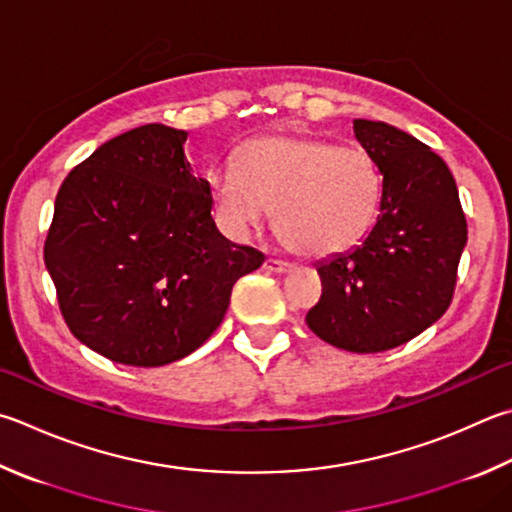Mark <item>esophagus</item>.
Segmentation results:
<instances>
[{"instance_id": "obj_1", "label": "esophagus", "mask_w": 512, "mask_h": 512, "mask_svg": "<svg viewBox=\"0 0 512 512\" xmlns=\"http://www.w3.org/2000/svg\"><path fill=\"white\" fill-rule=\"evenodd\" d=\"M264 268H266V271H271V273H288V271H293V264L284 262V259L268 257L264 262Z\"/></svg>"}]
</instances>
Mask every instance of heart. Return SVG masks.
<instances>
[{
  "label": "heart",
  "mask_w": 512,
  "mask_h": 512,
  "mask_svg": "<svg viewBox=\"0 0 512 512\" xmlns=\"http://www.w3.org/2000/svg\"><path fill=\"white\" fill-rule=\"evenodd\" d=\"M212 201L235 235L259 226L273 208V226L304 255H333L356 246L378 215L383 179L358 147L322 138L264 136L246 143L237 167L210 176Z\"/></svg>",
  "instance_id": "obj_1"
}]
</instances>
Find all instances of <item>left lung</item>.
I'll list each match as a JSON object with an SVG mask.
<instances>
[{
  "mask_svg": "<svg viewBox=\"0 0 512 512\" xmlns=\"http://www.w3.org/2000/svg\"><path fill=\"white\" fill-rule=\"evenodd\" d=\"M353 134L383 174L380 210L360 246L318 266L322 295L306 324L333 347L378 353L448 311L468 224L452 172L425 143L362 118Z\"/></svg>",
  "mask_w": 512,
  "mask_h": 512,
  "instance_id": "8db88e82",
  "label": "left lung"
}]
</instances>
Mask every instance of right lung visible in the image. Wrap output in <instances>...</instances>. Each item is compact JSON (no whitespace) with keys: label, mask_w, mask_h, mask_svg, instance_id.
Masks as SVG:
<instances>
[{"label":"right lung","mask_w":512,"mask_h":512,"mask_svg":"<svg viewBox=\"0 0 512 512\" xmlns=\"http://www.w3.org/2000/svg\"><path fill=\"white\" fill-rule=\"evenodd\" d=\"M185 138L161 123L129 129L73 167L55 197L44 264L62 318L120 365L161 367L199 349L232 286L264 262L217 230Z\"/></svg>","instance_id":"add662e5"}]
</instances>
